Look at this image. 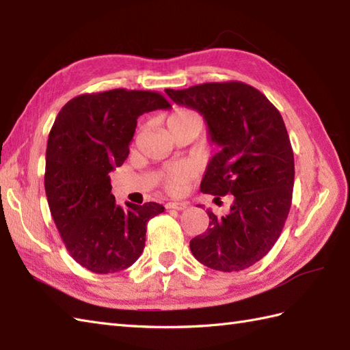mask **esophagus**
<instances>
[{
	"instance_id": "obj_1",
	"label": "esophagus",
	"mask_w": 350,
	"mask_h": 350,
	"mask_svg": "<svg viewBox=\"0 0 350 350\" xmlns=\"http://www.w3.org/2000/svg\"><path fill=\"white\" fill-rule=\"evenodd\" d=\"M167 209H174V211H183L188 207V203L185 202H170L165 204Z\"/></svg>"
}]
</instances>
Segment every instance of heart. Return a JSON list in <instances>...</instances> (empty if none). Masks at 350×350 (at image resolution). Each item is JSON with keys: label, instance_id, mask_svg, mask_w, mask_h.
Returning <instances> with one entry per match:
<instances>
[{"label": "heart", "instance_id": "1", "mask_svg": "<svg viewBox=\"0 0 350 350\" xmlns=\"http://www.w3.org/2000/svg\"><path fill=\"white\" fill-rule=\"evenodd\" d=\"M188 118H198L194 113L187 109H180L176 111V113L171 114L167 120V124L173 123V122H180V120H188ZM191 177V170L185 165H174L170 167L165 173H163L162 182L163 187L171 194H179V192L183 191L185 185H187L188 179Z\"/></svg>", "mask_w": 350, "mask_h": 350}]
</instances>
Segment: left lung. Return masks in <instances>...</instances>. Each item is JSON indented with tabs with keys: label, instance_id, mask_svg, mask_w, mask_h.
Instances as JSON below:
<instances>
[{
	"label": "left lung",
	"instance_id": "left-lung-1",
	"mask_svg": "<svg viewBox=\"0 0 350 350\" xmlns=\"http://www.w3.org/2000/svg\"><path fill=\"white\" fill-rule=\"evenodd\" d=\"M165 93L202 114L211 141L219 147L200 189L215 200L233 196L226 217L207 211L209 228L189 242L192 254L215 271L247 269L278 241L292 204L295 159L280 111L239 81Z\"/></svg>",
	"mask_w": 350,
	"mask_h": 350
}]
</instances>
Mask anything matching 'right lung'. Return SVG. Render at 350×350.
<instances>
[{
	"mask_svg": "<svg viewBox=\"0 0 350 350\" xmlns=\"http://www.w3.org/2000/svg\"><path fill=\"white\" fill-rule=\"evenodd\" d=\"M171 105L156 92L116 88L81 94L58 113L49 132L44 191L66 248L85 269L114 273L137 262L159 203H116L109 173L129 154L137 118Z\"/></svg>",
	"mask_w": 350,
	"mask_h": 350,
	"instance_id": "right-lung-1",
	"label": "right lung"
}]
</instances>
